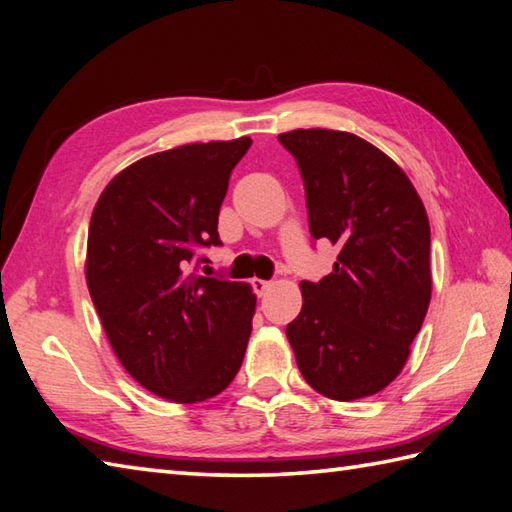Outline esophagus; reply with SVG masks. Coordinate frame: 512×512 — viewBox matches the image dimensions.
<instances>
[{
    "mask_svg": "<svg viewBox=\"0 0 512 512\" xmlns=\"http://www.w3.org/2000/svg\"><path fill=\"white\" fill-rule=\"evenodd\" d=\"M250 286H253V290L257 292L259 297L262 295H266V290L270 288V281H266V279H257V277H253L250 279Z\"/></svg>",
    "mask_w": 512,
    "mask_h": 512,
    "instance_id": "obj_1",
    "label": "esophagus"
}]
</instances>
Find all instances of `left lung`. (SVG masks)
<instances>
[{
	"label": "left lung",
	"instance_id": "left-lung-1",
	"mask_svg": "<svg viewBox=\"0 0 512 512\" xmlns=\"http://www.w3.org/2000/svg\"><path fill=\"white\" fill-rule=\"evenodd\" d=\"M306 187L314 239L339 246L332 273L301 281L286 336L306 383L332 400L374 396L409 358L431 301V228L394 160L336 129L279 134Z\"/></svg>",
	"mask_w": 512,
	"mask_h": 512
}]
</instances>
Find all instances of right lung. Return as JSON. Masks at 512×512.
<instances>
[{"instance_id":"obj_1","label":"right lung","mask_w":512,"mask_h":512,"mask_svg":"<svg viewBox=\"0 0 512 512\" xmlns=\"http://www.w3.org/2000/svg\"><path fill=\"white\" fill-rule=\"evenodd\" d=\"M248 136L160 151L114 176L96 202L85 279L118 361L171 402L224 391L244 361L257 297L239 281L187 273L220 246L217 215Z\"/></svg>"}]
</instances>
